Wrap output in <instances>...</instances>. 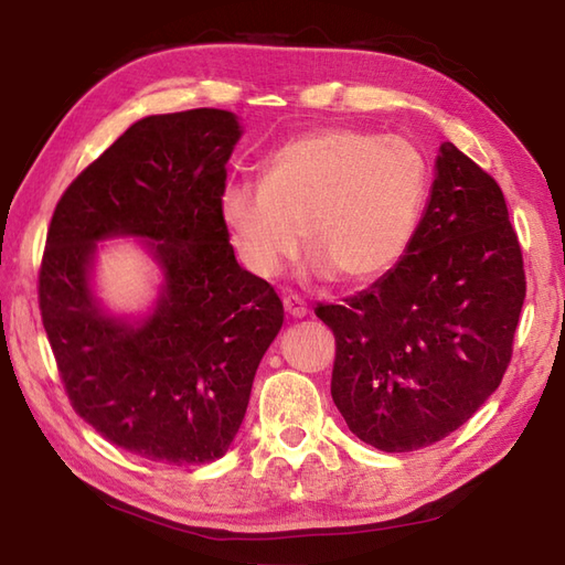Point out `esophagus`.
<instances>
[{
  "label": "esophagus",
  "instance_id": "esophagus-1",
  "mask_svg": "<svg viewBox=\"0 0 565 565\" xmlns=\"http://www.w3.org/2000/svg\"><path fill=\"white\" fill-rule=\"evenodd\" d=\"M282 305H285V312H287V317H292V319H302V317H307V305H305L302 299H299L297 295H287V297L282 299Z\"/></svg>",
  "mask_w": 565,
  "mask_h": 565
}]
</instances>
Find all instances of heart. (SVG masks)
<instances>
[{
  "label": "heart",
  "instance_id": "1",
  "mask_svg": "<svg viewBox=\"0 0 565 565\" xmlns=\"http://www.w3.org/2000/svg\"><path fill=\"white\" fill-rule=\"evenodd\" d=\"M427 192V158L407 138L337 126L282 143L260 182L226 185L218 218L260 278L278 275L305 238L312 278L371 285L407 253Z\"/></svg>",
  "mask_w": 565,
  "mask_h": 565
}]
</instances>
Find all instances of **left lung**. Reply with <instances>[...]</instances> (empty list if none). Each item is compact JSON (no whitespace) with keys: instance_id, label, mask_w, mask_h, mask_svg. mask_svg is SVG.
I'll return each mask as SVG.
<instances>
[{"instance_id":"8db88e82","label":"left lung","mask_w":565,"mask_h":565,"mask_svg":"<svg viewBox=\"0 0 565 565\" xmlns=\"http://www.w3.org/2000/svg\"><path fill=\"white\" fill-rule=\"evenodd\" d=\"M417 234L397 266L343 305L331 397L361 441L402 454L441 441L486 405L512 355L526 295L498 182L446 141Z\"/></svg>"}]
</instances>
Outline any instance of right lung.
I'll return each instance as SVG.
<instances>
[{
	"label": "right lung",
	"instance_id": "1",
	"mask_svg": "<svg viewBox=\"0 0 565 565\" xmlns=\"http://www.w3.org/2000/svg\"><path fill=\"white\" fill-rule=\"evenodd\" d=\"M241 134L224 109L138 119L73 180L45 238L39 302L67 397L107 441L160 463L228 451L282 327L280 297L238 266L218 218ZM111 237H138L161 273L143 316L96 295Z\"/></svg>",
	"mask_w": 565,
	"mask_h": 565
}]
</instances>
